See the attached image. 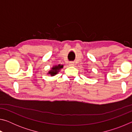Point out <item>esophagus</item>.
I'll list each match as a JSON object with an SVG mask.
<instances>
[{
    "label": "esophagus",
    "instance_id": "esophagus-1",
    "mask_svg": "<svg viewBox=\"0 0 132 132\" xmlns=\"http://www.w3.org/2000/svg\"><path fill=\"white\" fill-rule=\"evenodd\" d=\"M69 66H75V63H74V62H70V63H69Z\"/></svg>",
    "mask_w": 132,
    "mask_h": 132
}]
</instances>
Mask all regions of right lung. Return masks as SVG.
I'll list each match as a JSON object with an SVG mask.
<instances>
[{"label":"right lung","mask_w":132,"mask_h":132,"mask_svg":"<svg viewBox=\"0 0 132 132\" xmlns=\"http://www.w3.org/2000/svg\"><path fill=\"white\" fill-rule=\"evenodd\" d=\"M63 68V65H61V64H58L57 66H53L52 69H51V70L49 71L48 74L50 75L51 76H53L57 74V73L59 72V71Z\"/></svg>","instance_id":"1"}]
</instances>
